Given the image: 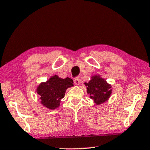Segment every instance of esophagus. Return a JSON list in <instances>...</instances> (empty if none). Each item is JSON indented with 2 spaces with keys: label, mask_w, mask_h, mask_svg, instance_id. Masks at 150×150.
Segmentation results:
<instances>
[{
  "label": "esophagus",
  "mask_w": 150,
  "mask_h": 150,
  "mask_svg": "<svg viewBox=\"0 0 150 150\" xmlns=\"http://www.w3.org/2000/svg\"><path fill=\"white\" fill-rule=\"evenodd\" d=\"M74 84L76 85H79V83H80V79H79V78H75L74 80Z\"/></svg>",
  "instance_id": "34e87169"
}]
</instances>
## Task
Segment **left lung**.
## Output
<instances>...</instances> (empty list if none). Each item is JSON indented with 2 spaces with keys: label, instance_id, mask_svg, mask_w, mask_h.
I'll return each instance as SVG.
<instances>
[{
  "label": "left lung",
  "instance_id": "8db88e82",
  "mask_svg": "<svg viewBox=\"0 0 150 150\" xmlns=\"http://www.w3.org/2000/svg\"><path fill=\"white\" fill-rule=\"evenodd\" d=\"M91 80L87 83H84L90 98L93 100L97 105L105 103L109 99L112 94L111 85L98 74L91 76Z\"/></svg>",
  "mask_w": 150,
  "mask_h": 150
}]
</instances>
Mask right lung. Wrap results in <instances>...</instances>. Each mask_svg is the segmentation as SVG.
<instances>
[{"label":"right lung","instance_id":"1","mask_svg":"<svg viewBox=\"0 0 150 150\" xmlns=\"http://www.w3.org/2000/svg\"><path fill=\"white\" fill-rule=\"evenodd\" d=\"M73 80L69 77L65 79L54 75L47 81L41 82L36 88L40 96V103L45 108L54 110L60 105L67 89L74 86Z\"/></svg>","mask_w":150,"mask_h":150}]
</instances>
